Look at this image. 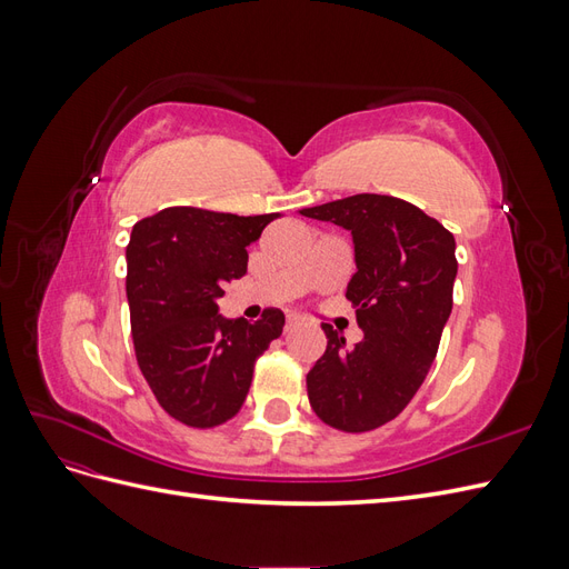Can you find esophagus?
<instances>
[{"label": "esophagus", "mask_w": 569, "mask_h": 569, "mask_svg": "<svg viewBox=\"0 0 569 569\" xmlns=\"http://www.w3.org/2000/svg\"><path fill=\"white\" fill-rule=\"evenodd\" d=\"M301 325V320L297 318V316H287V322H284V332H291L295 330V327H299Z\"/></svg>", "instance_id": "1"}]
</instances>
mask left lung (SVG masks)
Listing matches in <instances>:
<instances>
[{
  "label": "left lung",
  "instance_id": "8db88e82",
  "mask_svg": "<svg viewBox=\"0 0 569 569\" xmlns=\"http://www.w3.org/2000/svg\"><path fill=\"white\" fill-rule=\"evenodd\" d=\"M299 213L351 232L358 270L347 299L363 330V341L347 349L322 322L327 349L306 375L308 401L325 425L370 432L399 416L435 363L453 308L456 239L418 206L387 194H353Z\"/></svg>",
  "mask_w": 569,
  "mask_h": 569
}]
</instances>
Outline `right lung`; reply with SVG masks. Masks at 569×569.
Here are the masks:
<instances>
[{
  "instance_id": "add662e5",
  "label": "right lung",
  "mask_w": 569,
  "mask_h": 569,
  "mask_svg": "<svg viewBox=\"0 0 569 569\" xmlns=\"http://www.w3.org/2000/svg\"><path fill=\"white\" fill-rule=\"evenodd\" d=\"M280 213L234 216L170 206L137 222L126 249L137 366L170 418L209 429L242 408L258 356L282 335L284 313L222 318V287L247 272V247Z\"/></svg>"
}]
</instances>
